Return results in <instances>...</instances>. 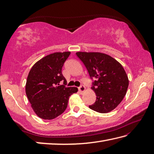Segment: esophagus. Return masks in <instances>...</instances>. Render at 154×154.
<instances>
[{"instance_id":"obj_1","label":"esophagus","mask_w":154,"mask_h":154,"mask_svg":"<svg viewBox=\"0 0 154 154\" xmlns=\"http://www.w3.org/2000/svg\"><path fill=\"white\" fill-rule=\"evenodd\" d=\"M78 89H79V91H81V92H83V91L85 90V87L83 85H81V86L78 88Z\"/></svg>"}]
</instances>
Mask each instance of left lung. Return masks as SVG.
I'll list each match as a JSON object with an SVG mask.
<instances>
[{
	"mask_svg": "<svg viewBox=\"0 0 154 154\" xmlns=\"http://www.w3.org/2000/svg\"><path fill=\"white\" fill-rule=\"evenodd\" d=\"M76 55L93 80L91 88L97 97L90 109L100 113L114 110L123 100L129 85L123 67L115 59L104 54L77 52Z\"/></svg>",
	"mask_w": 154,
	"mask_h": 154,
	"instance_id": "left-lung-1",
	"label": "left lung"
}]
</instances>
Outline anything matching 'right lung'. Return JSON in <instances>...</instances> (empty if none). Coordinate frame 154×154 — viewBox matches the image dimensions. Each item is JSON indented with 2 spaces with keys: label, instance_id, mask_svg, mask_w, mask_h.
I'll use <instances>...</instances> for the list:
<instances>
[{
  "label": "right lung",
  "instance_id": "1",
  "mask_svg": "<svg viewBox=\"0 0 154 154\" xmlns=\"http://www.w3.org/2000/svg\"><path fill=\"white\" fill-rule=\"evenodd\" d=\"M70 51L56 52L36 62L29 72L26 93L32 108L44 120L60 116L67 109L69 98L77 92V87H67L61 73L62 67ZM63 82L64 85H60Z\"/></svg>",
  "mask_w": 154,
  "mask_h": 154
}]
</instances>
